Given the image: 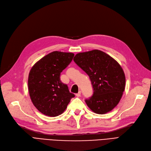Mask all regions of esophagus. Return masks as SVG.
<instances>
[{
    "label": "esophagus",
    "instance_id": "esophagus-1",
    "mask_svg": "<svg viewBox=\"0 0 151 151\" xmlns=\"http://www.w3.org/2000/svg\"><path fill=\"white\" fill-rule=\"evenodd\" d=\"M81 91H79V92H78V93H76V96L77 97H80V96H81Z\"/></svg>",
    "mask_w": 151,
    "mask_h": 151
}]
</instances>
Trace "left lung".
<instances>
[{"label":"left lung","instance_id":"1","mask_svg":"<svg viewBox=\"0 0 151 151\" xmlns=\"http://www.w3.org/2000/svg\"><path fill=\"white\" fill-rule=\"evenodd\" d=\"M74 61L91 81L93 92L85 101L87 106L99 114L112 111L120 101L125 89L126 77L121 66L99 50L78 53Z\"/></svg>","mask_w":151,"mask_h":151}]
</instances>
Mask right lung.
Listing matches in <instances>:
<instances>
[{"label":"right lung","instance_id":"add662e5","mask_svg":"<svg viewBox=\"0 0 151 151\" xmlns=\"http://www.w3.org/2000/svg\"><path fill=\"white\" fill-rule=\"evenodd\" d=\"M73 53L54 51L40 59L31 68L28 78L30 99L45 116L55 117L64 112L74 93L60 81V73L69 65Z\"/></svg>","mask_w":151,"mask_h":151}]
</instances>
